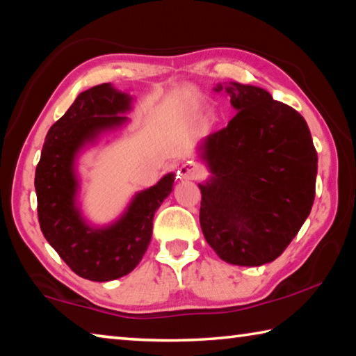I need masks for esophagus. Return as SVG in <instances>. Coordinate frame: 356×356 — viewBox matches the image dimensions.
<instances>
[{
    "label": "esophagus",
    "instance_id": "obj_1",
    "mask_svg": "<svg viewBox=\"0 0 356 356\" xmlns=\"http://www.w3.org/2000/svg\"><path fill=\"white\" fill-rule=\"evenodd\" d=\"M202 176H204V170L197 163H193V161H186V163L180 166L177 171V179L180 180L184 179L196 180V179H201Z\"/></svg>",
    "mask_w": 356,
    "mask_h": 356
}]
</instances>
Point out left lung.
Instances as JSON below:
<instances>
[{"instance_id": "left-lung-1", "label": "left lung", "mask_w": 356, "mask_h": 356, "mask_svg": "<svg viewBox=\"0 0 356 356\" xmlns=\"http://www.w3.org/2000/svg\"><path fill=\"white\" fill-rule=\"evenodd\" d=\"M226 91L237 114L201 144L213 177L200 185V222L222 261L259 267L280 257L308 218L317 152L292 106L248 84Z\"/></svg>"}]
</instances>
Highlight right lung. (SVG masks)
I'll return each instance as SVG.
<instances>
[{"mask_svg": "<svg viewBox=\"0 0 356 356\" xmlns=\"http://www.w3.org/2000/svg\"><path fill=\"white\" fill-rule=\"evenodd\" d=\"M130 97L104 83L81 92L45 136L35 168L40 231L72 272L89 281H111L129 275L152 238L154 215L170 195L174 174L138 193L125 215L106 229L84 225L75 207L74 160L99 131L122 124Z\"/></svg>", "mask_w": 356, "mask_h": 356, "instance_id": "1", "label": "right lung"}]
</instances>
